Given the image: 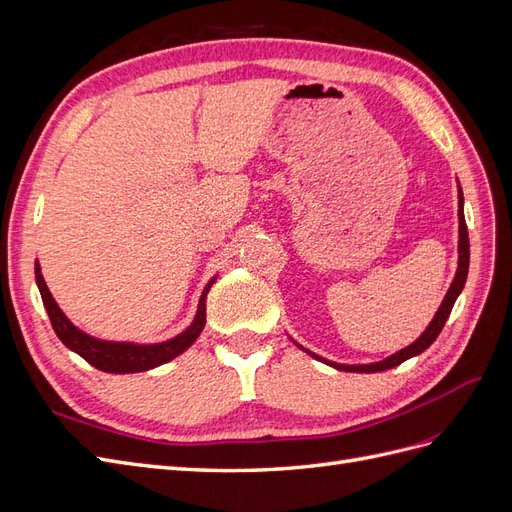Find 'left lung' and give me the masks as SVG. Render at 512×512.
<instances>
[{
    "instance_id": "obj_1",
    "label": "left lung",
    "mask_w": 512,
    "mask_h": 512,
    "mask_svg": "<svg viewBox=\"0 0 512 512\" xmlns=\"http://www.w3.org/2000/svg\"><path fill=\"white\" fill-rule=\"evenodd\" d=\"M459 265H457V273H455V280L451 284V288H448L446 297L440 305V309L436 312V316H433V320L429 322V327L425 329V333L416 339L414 344H410L408 348L399 350L395 354H391L389 359L384 361H378V363H369V365H339V363H333V361H327L322 359V356L314 354L305 350L307 354H312L314 359L318 361H324L327 365L335 367V369H342V371H354V374H374V371H384V369H391V367H397L404 361L412 359V356L421 354L423 350H427L433 342H436V337L440 335L442 327L446 318L451 316V309L459 297V292L463 290V286H466V277H468V267H470V239H468V226H466V218H463V194H461V188H459Z\"/></svg>"
}]
</instances>
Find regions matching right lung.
Listing matches in <instances>:
<instances>
[{
    "mask_svg": "<svg viewBox=\"0 0 512 512\" xmlns=\"http://www.w3.org/2000/svg\"><path fill=\"white\" fill-rule=\"evenodd\" d=\"M213 282H215V277L207 284L203 294H200L194 322L177 337L168 339V342H160V344L104 342V339L91 337V335L83 333L81 329H76L74 324L66 318V314L61 312L59 305L53 299V294L49 292V288H46V282L40 273V265L36 260V284L42 294V303L46 307V314H49V320L53 324V331L57 333L61 342H64V346H68L72 352L83 356L89 365H94L100 371H108V374H136V371H147V369H153V367L173 361L175 356L188 350L196 342L200 331L205 329V314H207L205 299H207V292Z\"/></svg>",
    "mask_w": 512,
    "mask_h": 512,
    "instance_id": "obj_1",
    "label": "right lung"
}]
</instances>
